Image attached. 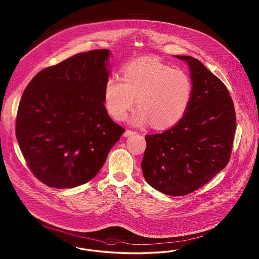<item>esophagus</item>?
Segmentation results:
<instances>
[{
	"mask_svg": "<svg viewBox=\"0 0 259 259\" xmlns=\"http://www.w3.org/2000/svg\"><path fill=\"white\" fill-rule=\"evenodd\" d=\"M136 134L135 131H132V130H126L125 132H124L123 136L124 137H129V136H132Z\"/></svg>",
	"mask_w": 259,
	"mask_h": 259,
	"instance_id": "1",
	"label": "esophagus"
}]
</instances>
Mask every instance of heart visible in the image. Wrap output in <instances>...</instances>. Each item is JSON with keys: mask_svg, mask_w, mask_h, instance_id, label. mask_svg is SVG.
<instances>
[{"mask_svg": "<svg viewBox=\"0 0 259 259\" xmlns=\"http://www.w3.org/2000/svg\"><path fill=\"white\" fill-rule=\"evenodd\" d=\"M193 93L192 80L185 71L147 58L131 62L118 76L108 77L104 87L105 107L115 120H123L135 105L140 107L131 123L155 127L177 123L187 110Z\"/></svg>", "mask_w": 259, "mask_h": 259, "instance_id": "obj_1", "label": "heart"}]
</instances>
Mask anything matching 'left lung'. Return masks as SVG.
Instances as JSON below:
<instances>
[{"mask_svg":"<svg viewBox=\"0 0 259 259\" xmlns=\"http://www.w3.org/2000/svg\"><path fill=\"white\" fill-rule=\"evenodd\" d=\"M186 62L193 93L185 115L172 128L146 136L142 161L148 185L183 196L206 185L227 165L236 130L234 105L222 80L191 57Z\"/></svg>","mask_w":259,"mask_h":259,"instance_id":"1","label":"left lung"}]
</instances>
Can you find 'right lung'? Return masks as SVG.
Instances as JSON below:
<instances>
[{
  "instance_id": "right-lung-1",
  "label": "right lung",
  "mask_w": 259,
  "mask_h": 259,
  "mask_svg": "<svg viewBox=\"0 0 259 259\" xmlns=\"http://www.w3.org/2000/svg\"><path fill=\"white\" fill-rule=\"evenodd\" d=\"M110 55L75 54L37 73L23 92L15 134L30 170L48 186L91 181L125 131L104 104Z\"/></svg>"
}]
</instances>
